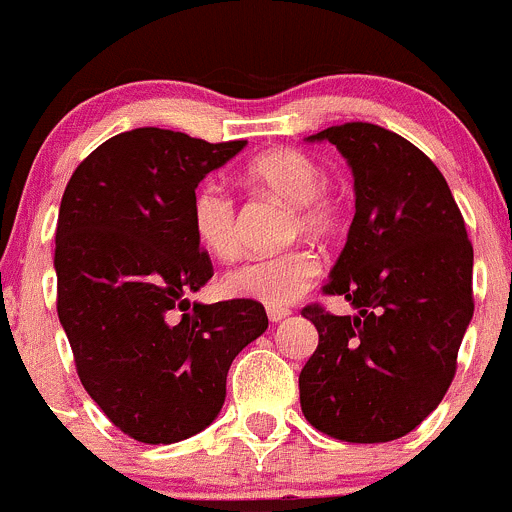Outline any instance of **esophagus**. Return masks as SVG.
I'll return each instance as SVG.
<instances>
[{
    "instance_id": "1",
    "label": "esophagus",
    "mask_w": 512,
    "mask_h": 512,
    "mask_svg": "<svg viewBox=\"0 0 512 512\" xmlns=\"http://www.w3.org/2000/svg\"><path fill=\"white\" fill-rule=\"evenodd\" d=\"M268 318H271L273 323H278V321H283V318L288 316V308H268Z\"/></svg>"
}]
</instances>
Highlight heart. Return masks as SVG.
Masks as SVG:
<instances>
[{"instance_id": "heart-1", "label": "heart", "mask_w": 512, "mask_h": 512, "mask_svg": "<svg viewBox=\"0 0 512 512\" xmlns=\"http://www.w3.org/2000/svg\"><path fill=\"white\" fill-rule=\"evenodd\" d=\"M251 186L291 206L288 236L328 239L343 221L341 201L326 189V171L311 154L298 149H273L246 166ZM191 229L209 256L229 261L239 254L236 201L221 181H204L191 199ZM318 276V258L308 249L251 258L221 278L231 298L258 301L268 308H283L301 298Z\"/></svg>"}]
</instances>
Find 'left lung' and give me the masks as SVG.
<instances>
[{
    "instance_id": "left-lung-1",
    "label": "left lung",
    "mask_w": 512,
    "mask_h": 512,
    "mask_svg": "<svg viewBox=\"0 0 512 512\" xmlns=\"http://www.w3.org/2000/svg\"><path fill=\"white\" fill-rule=\"evenodd\" d=\"M331 141L353 171L356 216L323 293L356 313L303 308L318 348L298 376L306 421L348 443H386L438 408L473 318V246L438 166L383 126L351 121Z\"/></svg>"
}]
</instances>
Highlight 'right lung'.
<instances>
[{
    "label": "right lung",
    "mask_w": 512,
    "mask_h": 512,
    "mask_svg": "<svg viewBox=\"0 0 512 512\" xmlns=\"http://www.w3.org/2000/svg\"><path fill=\"white\" fill-rule=\"evenodd\" d=\"M244 146L131 129L91 151L64 189L59 321L86 393L139 443H179L211 426L231 363L268 328L258 301L186 298L214 276L191 229L194 191Z\"/></svg>",
    "instance_id": "right-lung-1"
}]
</instances>
